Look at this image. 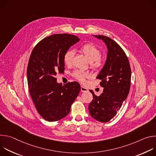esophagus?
<instances>
[{"label": "esophagus", "mask_w": 156, "mask_h": 156, "mask_svg": "<svg viewBox=\"0 0 156 156\" xmlns=\"http://www.w3.org/2000/svg\"><path fill=\"white\" fill-rule=\"evenodd\" d=\"M81 92H87L88 90L87 88L83 87V86H81Z\"/></svg>", "instance_id": "34e87169"}]
</instances>
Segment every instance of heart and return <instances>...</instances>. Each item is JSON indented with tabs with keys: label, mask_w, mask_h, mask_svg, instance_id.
Listing matches in <instances>:
<instances>
[{
	"label": "heart",
	"mask_w": 156,
	"mask_h": 156,
	"mask_svg": "<svg viewBox=\"0 0 156 156\" xmlns=\"http://www.w3.org/2000/svg\"><path fill=\"white\" fill-rule=\"evenodd\" d=\"M80 52L84 54L86 58L90 62L94 67H98L102 63L101 58V52L97 46L93 44H87L83 46L80 49ZM74 52L72 51H69L65 53L63 57L64 63L66 65H70L72 63ZM73 76L81 83H84L85 78H88L89 75L82 71L77 70L73 73Z\"/></svg>",
	"instance_id": "obj_1"
}]
</instances>
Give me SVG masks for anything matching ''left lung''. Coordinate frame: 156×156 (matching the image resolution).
Instances as JSON below:
<instances>
[{
  "instance_id": "left-lung-1",
  "label": "left lung",
  "mask_w": 156,
  "mask_h": 156,
  "mask_svg": "<svg viewBox=\"0 0 156 156\" xmlns=\"http://www.w3.org/2000/svg\"><path fill=\"white\" fill-rule=\"evenodd\" d=\"M102 40L107 49L105 64L97 78L101 80L102 93L96 96L90 91L93 99L89 104L90 115L95 120L105 123L113 119L126 99L131 84V69L128 59L121 47L111 38L102 35H93Z\"/></svg>"
}]
</instances>
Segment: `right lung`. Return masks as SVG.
Returning <instances> with one entry per match:
<instances>
[{"mask_svg": "<svg viewBox=\"0 0 156 156\" xmlns=\"http://www.w3.org/2000/svg\"><path fill=\"white\" fill-rule=\"evenodd\" d=\"M80 39L69 34H56L41 40L33 49L27 68L29 91L40 115L48 122L59 120L70 113L81 90L78 82L65 85L55 75L63 72V57Z\"/></svg>", "mask_w": 156, "mask_h": 156, "instance_id": "add662e5", "label": "right lung"}]
</instances>
